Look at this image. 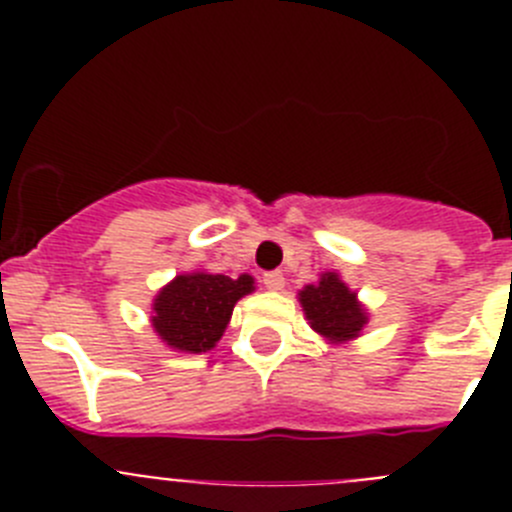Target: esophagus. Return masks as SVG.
Wrapping results in <instances>:
<instances>
[{
	"label": "esophagus",
	"instance_id": "1",
	"mask_svg": "<svg viewBox=\"0 0 512 512\" xmlns=\"http://www.w3.org/2000/svg\"><path fill=\"white\" fill-rule=\"evenodd\" d=\"M261 282L266 284V289H282L284 287V274L282 271H266Z\"/></svg>",
	"mask_w": 512,
	"mask_h": 512
}]
</instances>
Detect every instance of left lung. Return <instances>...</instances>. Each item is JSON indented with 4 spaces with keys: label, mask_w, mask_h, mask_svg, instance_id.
<instances>
[{
    "label": "left lung",
    "mask_w": 512,
    "mask_h": 512,
    "mask_svg": "<svg viewBox=\"0 0 512 512\" xmlns=\"http://www.w3.org/2000/svg\"><path fill=\"white\" fill-rule=\"evenodd\" d=\"M300 302L312 330L328 341L356 338L366 323V312L356 302V295L336 274H323L318 284H307L300 292Z\"/></svg>",
    "instance_id": "obj_1"
}]
</instances>
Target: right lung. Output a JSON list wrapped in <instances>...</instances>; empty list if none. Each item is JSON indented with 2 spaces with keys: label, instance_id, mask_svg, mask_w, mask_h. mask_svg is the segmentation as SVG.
<instances>
[{
  "label": "right lung",
  "instance_id": "right-lung-1",
  "mask_svg": "<svg viewBox=\"0 0 512 512\" xmlns=\"http://www.w3.org/2000/svg\"><path fill=\"white\" fill-rule=\"evenodd\" d=\"M253 289V279L241 274L238 279L223 274H182L166 284L153 302V328L171 348L202 354L210 351L228 320L235 302Z\"/></svg>",
  "mask_w": 512,
  "mask_h": 512
}]
</instances>
